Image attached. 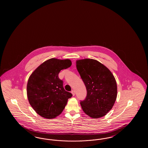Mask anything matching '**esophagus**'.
Wrapping results in <instances>:
<instances>
[{
	"label": "esophagus",
	"mask_w": 148,
	"mask_h": 148,
	"mask_svg": "<svg viewBox=\"0 0 148 148\" xmlns=\"http://www.w3.org/2000/svg\"><path fill=\"white\" fill-rule=\"evenodd\" d=\"M71 92H72L73 95H75V92H74V90H72V91H71Z\"/></svg>",
	"instance_id": "34e87169"
}]
</instances>
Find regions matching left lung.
<instances>
[{"label": "left lung", "mask_w": 148, "mask_h": 148, "mask_svg": "<svg viewBox=\"0 0 148 148\" xmlns=\"http://www.w3.org/2000/svg\"><path fill=\"white\" fill-rule=\"evenodd\" d=\"M76 68L87 90L80 101L84 112L93 118L105 116L115 103L116 81L110 71L98 61L86 58L76 61Z\"/></svg>", "instance_id": "1"}]
</instances>
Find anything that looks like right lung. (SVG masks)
<instances>
[{"label": "right lung", "mask_w": 148, "mask_h": 148, "mask_svg": "<svg viewBox=\"0 0 148 148\" xmlns=\"http://www.w3.org/2000/svg\"><path fill=\"white\" fill-rule=\"evenodd\" d=\"M71 60L50 58L42 63L29 77L27 95L32 108L40 116L52 119L62 112L72 94L65 90L58 74L71 67Z\"/></svg>", "instance_id": "add662e5"}]
</instances>
